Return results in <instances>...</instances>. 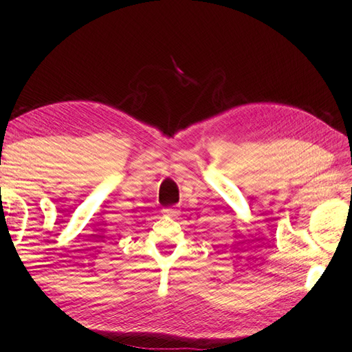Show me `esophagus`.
Masks as SVG:
<instances>
[{
	"label": "esophagus",
	"mask_w": 352,
	"mask_h": 352,
	"mask_svg": "<svg viewBox=\"0 0 352 352\" xmlns=\"http://www.w3.org/2000/svg\"><path fill=\"white\" fill-rule=\"evenodd\" d=\"M163 214H164V216H168V217H176V216L179 214V211H177V208H175V207H168V208H164V210H163Z\"/></svg>",
	"instance_id": "obj_1"
}]
</instances>
